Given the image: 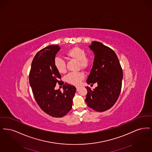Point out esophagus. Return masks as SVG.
<instances>
[{"label":"esophagus","mask_w":152,"mask_h":152,"mask_svg":"<svg viewBox=\"0 0 152 152\" xmlns=\"http://www.w3.org/2000/svg\"><path fill=\"white\" fill-rule=\"evenodd\" d=\"M76 88H77V91H78L79 90V89H80V87H79V86H77V87H76Z\"/></svg>","instance_id":"esophagus-1"}]
</instances>
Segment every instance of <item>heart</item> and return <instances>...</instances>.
I'll use <instances>...</instances> for the list:
<instances>
[{"label": "heart", "mask_w": 152, "mask_h": 152, "mask_svg": "<svg viewBox=\"0 0 152 152\" xmlns=\"http://www.w3.org/2000/svg\"><path fill=\"white\" fill-rule=\"evenodd\" d=\"M86 54L85 50L79 46L72 47L68 49L64 53L66 58L77 61L78 67L84 70L89 68L91 65V58ZM54 65L58 73L63 74L66 72V64L64 60L59 57H56L54 61ZM84 78V74L82 72L71 73L66 75L65 80L69 83L78 85Z\"/></svg>", "instance_id": "1"}]
</instances>
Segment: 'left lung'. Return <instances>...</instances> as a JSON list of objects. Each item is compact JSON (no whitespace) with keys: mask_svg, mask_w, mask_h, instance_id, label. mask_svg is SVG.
<instances>
[{"mask_svg":"<svg viewBox=\"0 0 152 152\" xmlns=\"http://www.w3.org/2000/svg\"><path fill=\"white\" fill-rule=\"evenodd\" d=\"M89 48L95 57L86 82L87 84L96 83L98 86L93 90L86 87L85 102L94 110L103 112L111 108L119 98L123 70L117 55L110 48L98 41H93Z\"/></svg>","mask_w":152,"mask_h":152,"instance_id":"1","label":"left lung"}]
</instances>
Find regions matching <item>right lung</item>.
I'll return each mask as SVG.
<instances>
[{
    "label": "right lung",
    "mask_w": 152,
    "mask_h": 152,
    "mask_svg": "<svg viewBox=\"0 0 152 152\" xmlns=\"http://www.w3.org/2000/svg\"><path fill=\"white\" fill-rule=\"evenodd\" d=\"M60 50L58 45H52L38 52L33 58L29 75V84L34 99L41 109L54 118H62L72 108L76 88L65 83L64 91H56L54 87L61 76L56 70L54 61Z\"/></svg>",
    "instance_id": "1"
}]
</instances>
